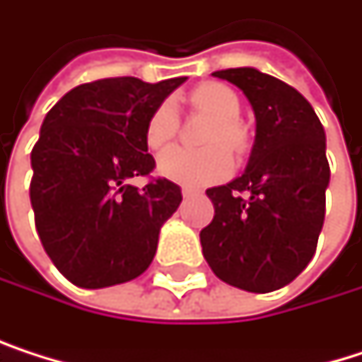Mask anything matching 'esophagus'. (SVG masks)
<instances>
[{
  "label": "esophagus",
  "mask_w": 362,
  "mask_h": 362,
  "mask_svg": "<svg viewBox=\"0 0 362 362\" xmlns=\"http://www.w3.org/2000/svg\"><path fill=\"white\" fill-rule=\"evenodd\" d=\"M200 192L192 189V187H183V198H189V196H198Z\"/></svg>",
  "instance_id": "34e87169"
}]
</instances>
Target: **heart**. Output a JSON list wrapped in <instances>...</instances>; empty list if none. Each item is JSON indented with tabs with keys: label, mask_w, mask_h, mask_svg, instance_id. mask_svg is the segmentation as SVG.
<instances>
[{
	"label": "heart",
	"mask_w": 362,
	"mask_h": 362,
	"mask_svg": "<svg viewBox=\"0 0 362 362\" xmlns=\"http://www.w3.org/2000/svg\"><path fill=\"white\" fill-rule=\"evenodd\" d=\"M189 102L196 110H202L211 117H215V123L204 134V149L189 151V149H170L166 151L160 162L158 170L162 177L198 187L213 183L221 177H226L233 168V158L225 147L230 151L241 153L247 147V134L237 121L241 115L239 98L233 89H228L221 83H202L189 93ZM179 132V117L177 108L170 100L160 102L147 123H145V143L151 151L166 149ZM224 147L221 148V145Z\"/></svg>",
	"instance_id": "heart-1"
}]
</instances>
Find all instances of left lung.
Instances as JSON below:
<instances>
[{"instance_id": "8db88e82", "label": "left lung", "mask_w": 362, "mask_h": 362, "mask_svg": "<svg viewBox=\"0 0 362 362\" xmlns=\"http://www.w3.org/2000/svg\"><path fill=\"white\" fill-rule=\"evenodd\" d=\"M256 115V143L235 181L206 189L215 215L200 230L211 271L235 288L264 294L288 286L315 254L331 168L325 127L311 104L256 68L217 70Z\"/></svg>"}]
</instances>
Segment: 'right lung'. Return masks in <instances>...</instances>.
<instances>
[{
	"mask_svg": "<svg viewBox=\"0 0 362 362\" xmlns=\"http://www.w3.org/2000/svg\"><path fill=\"white\" fill-rule=\"evenodd\" d=\"M185 76L145 83L100 78L68 91L42 121L31 149L35 230L57 271L78 288H106L145 273L181 187L151 177L145 123ZM134 176H149L143 188Z\"/></svg>",
	"mask_w": 362,
	"mask_h": 362,
	"instance_id": "add662e5",
	"label": "right lung"
}]
</instances>
